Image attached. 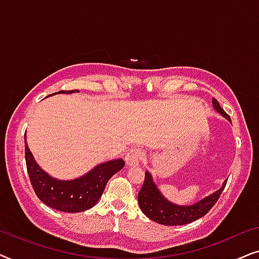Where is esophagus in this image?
<instances>
[{
  "instance_id": "obj_1",
  "label": "esophagus",
  "mask_w": 259,
  "mask_h": 259,
  "mask_svg": "<svg viewBox=\"0 0 259 259\" xmlns=\"http://www.w3.org/2000/svg\"><path fill=\"white\" fill-rule=\"evenodd\" d=\"M144 157V153L141 152L139 148H132L127 152L126 157H125V161L127 166H137L139 164L141 159Z\"/></svg>"
}]
</instances>
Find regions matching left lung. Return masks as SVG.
<instances>
[{"mask_svg":"<svg viewBox=\"0 0 259 259\" xmlns=\"http://www.w3.org/2000/svg\"><path fill=\"white\" fill-rule=\"evenodd\" d=\"M212 105H213L215 111L221 113L225 119L231 121L228 113L219 106V102L214 98L212 99ZM226 182L228 180H225L221 189L210 196L205 197L198 203L189 205V206H182V205L173 204L166 199L160 193V191L158 190L150 172L146 171L145 172L144 184L139 193H138V203H139V206L144 214L158 224L169 226L185 225L204 217L213 207V205L217 203L223 190H224Z\"/></svg>","mask_w":259,"mask_h":259,"instance_id":"left-lung-1","label":"left lung"}]
</instances>
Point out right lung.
<instances>
[{
	"instance_id": "obj_1",
	"label": "right lung",
	"mask_w": 259,
	"mask_h": 259,
	"mask_svg": "<svg viewBox=\"0 0 259 259\" xmlns=\"http://www.w3.org/2000/svg\"><path fill=\"white\" fill-rule=\"evenodd\" d=\"M73 91H60L59 93H75ZM56 94V93H54ZM24 155H26L27 171L31 186L38 199L58 211L82 212L93 207L100 199L106 184L116 172L123 168L122 159L109 160L95 166L93 169L80 178L73 180H59L52 178L34 160L33 154L27 145L24 134Z\"/></svg>"
}]
</instances>
